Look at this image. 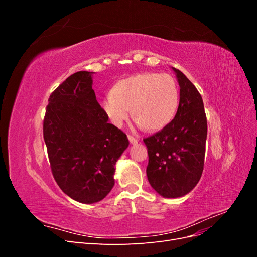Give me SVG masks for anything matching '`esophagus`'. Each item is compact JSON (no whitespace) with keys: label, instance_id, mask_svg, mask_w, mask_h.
<instances>
[{"label":"esophagus","instance_id":"1","mask_svg":"<svg viewBox=\"0 0 257 257\" xmlns=\"http://www.w3.org/2000/svg\"><path fill=\"white\" fill-rule=\"evenodd\" d=\"M127 138H128V141L132 145H136L138 143V139H136L135 137H133L132 135H127Z\"/></svg>","mask_w":257,"mask_h":257}]
</instances>
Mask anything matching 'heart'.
I'll return each instance as SVG.
<instances>
[{
	"mask_svg": "<svg viewBox=\"0 0 257 257\" xmlns=\"http://www.w3.org/2000/svg\"><path fill=\"white\" fill-rule=\"evenodd\" d=\"M180 106V90L170 75L143 73L115 83L102 107L108 119L121 127L132 115L148 132H160L173 122Z\"/></svg>",
	"mask_w": 257,
	"mask_h": 257,
	"instance_id": "heart-1",
	"label": "heart"
}]
</instances>
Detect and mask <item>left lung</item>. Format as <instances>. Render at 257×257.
Masks as SVG:
<instances>
[{"instance_id":"left-lung-1","label":"left lung","mask_w":257,"mask_h":257,"mask_svg":"<svg viewBox=\"0 0 257 257\" xmlns=\"http://www.w3.org/2000/svg\"><path fill=\"white\" fill-rule=\"evenodd\" d=\"M180 87V106L167 127L144 139L149 162L147 177L161 196L177 198L191 192L204 170L207 118L197 89L173 67Z\"/></svg>"}]
</instances>
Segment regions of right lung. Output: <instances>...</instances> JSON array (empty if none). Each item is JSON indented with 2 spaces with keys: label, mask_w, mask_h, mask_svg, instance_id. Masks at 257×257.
Wrapping results in <instances>:
<instances>
[{
  "label": "right lung",
  "mask_w": 257,
  "mask_h": 257,
  "mask_svg": "<svg viewBox=\"0 0 257 257\" xmlns=\"http://www.w3.org/2000/svg\"><path fill=\"white\" fill-rule=\"evenodd\" d=\"M92 72H77L54 90L43 123L54 180L81 204L104 199L114 185V166L128 139L108 123L92 89Z\"/></svg>",
  "instance_id": "right-lung-1"
}]
</instances>
